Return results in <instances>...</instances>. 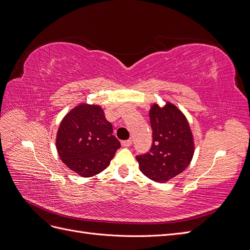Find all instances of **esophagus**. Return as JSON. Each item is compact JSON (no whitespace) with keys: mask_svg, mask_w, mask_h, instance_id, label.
Masks as SVG:
<instances>
[{"mask_svg":"<svg viewBox=\"0 0 250 250\" xmlns=\"http://www.w3.org/2000/svg\"><path fill=\"white\" fill-rule=\"evenodd\" d=\"M121 144H122V147H129V146H131V144H132V140H126V141H122L121 142Z\"/></svg>","mask_w":250,"mask_h":250,"instance_id":"1","label":"esophagus"}]
</instances>
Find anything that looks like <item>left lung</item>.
I'll return each instance as SVG.
<instances>
[{"instance_id": "8db88e82", "label": "left lung", "mask_w": 250, "mask_h": 250, "mask_svg": "<svg viewBox=\"0 0 250 250\" xmlns=\"http://www.w3.org/2000/svg\"><path fill=\"white\" fill-rule=\"evenodd\" d=\"M153 143L149 152L138 155L144 175L156 183H167L190 165L195 144L185 113L175 104L153 103L149 110Z\"/></svg>"}]
</instances>
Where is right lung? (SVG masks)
<instances>
[{
    "instance_id": "1",
    "label": "right lung",
    "mask_w": 250,
    "mask_h": 250,
    "mask_svg": "<svg viewBox=\"0 0 250 250\" xmlns=\"http://www.w3.org/2000/svg\"><path fill=\"white\" fill-rule=\"evenodd\" d=\"M121 144L98 104L80 103L60 122L56 149L60 160L81 177H92L108 167Z\"/></svg>"
}]
</instances>
